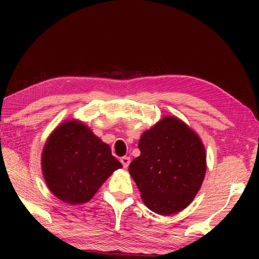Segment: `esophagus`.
Returning a JSON list of instances; mask_svg holds the SVG:
<instances>
[{"label": "esophagus", "mask_w": 259, "mask_h": 259, "mask_svg": "<svg viewBox=\"0 0 259 259\" xmlns=\"http://www.w3.org/2000/svg\"><path fill=\"white\" fill-rule=\"evenodd\" d=\"M120 161H121L123 167L127 168V167H128L130 162H131V159H130V157H122L121 159H120Z\"/></svg>", "instance_id": "1"}]
</instances>
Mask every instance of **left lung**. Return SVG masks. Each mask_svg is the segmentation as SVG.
I'll use <instances>...</instances> for the list:
<instances>
[{
    "mask_svg": "<svg viewBox=\"0 0 259 259\" xmlns=\"http://www.w3.org/2000/svg\"><path fill=\"white\" fill-rule=\"evenodd\" d=\"M139 150L128 171L144 204L161 215L189 206L206 172V153L199 136L176 116H164L141 134Z\"/></svg>",
    "mask_w": 259,
    "mask_h": 259,
    "instance_id": "8db88e82",
    "label": "left lung"
}]
</instances>
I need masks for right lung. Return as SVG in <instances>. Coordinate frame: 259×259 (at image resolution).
I'll return each mask as SVG.
<instances>
[{
    "label": "right lung",
    "mask_w": 259,
    "mask_h": 259,
    "mask_svg": "<svg viewBox=\"0 0 259 259\" xmlns=\"http://www.w3.org/2000/svg\"><path fill=\"white\" fill-rule=\"evenodd\" d=\"M48 189L70 205L90 201L109 176L121 168L104 143L82 121L66 120L53 131L41 155Z\"/></svg>",
    "instance_id": "right-lung-1"
}]
</instances>
